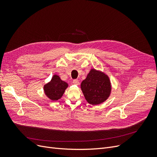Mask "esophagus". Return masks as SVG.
Returning <instances> with one entry per match:
<instances>
[{
	"label": "esophagus",
	"mask_w": 157,
	"mask_h": 157,
	"mask_svg": "<svg viewBox=\"0 0 157 157\" xmlns=\"http://www.w3.org/2000/svg\"><path fill=\"white\" fill-rule=\"evenodd\" d=\"M73 84L75 85H79V81L78 79H74L73 80Z\"/></svg>",
	"instance_id": "esophagus-1"
}]
</instances>
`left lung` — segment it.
<instances>
[{
	"label": "left lung",
	"instance_id": "1",
	"mask_svg": "<svg viewBox=\"0 0 157 157\" xmlns=\"http://www.w3.org/2000/svg\"><path fill=\"white\" fill-rule=\"evenodd\" d=\"M81 89L90 104L98 105L105 102L110 96L111 81L104 72L92 69L86 79L81 82Z\"/></svg>",
	"mask_w": 157,
	"mask_h": 157
}]
</instances>
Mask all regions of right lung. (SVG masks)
<instances>
[{
    "instance_id": "right-lung-1",
    "label": "right lung",
    "mask_w": 157,
    "mask_h": 157,
    "mask_svg": "<svg viewBox=\"0 0 157 157\" xmlns=\"http://www.w3.org/2000/svg\"><path fill=\"white\" fill-rule=\"evenodd\" d=\"M69 85L60 78L54 74L51 81L44 85V92L46 97L52 101H56L62 98Z\"/></svg>"
}]
</instances>
